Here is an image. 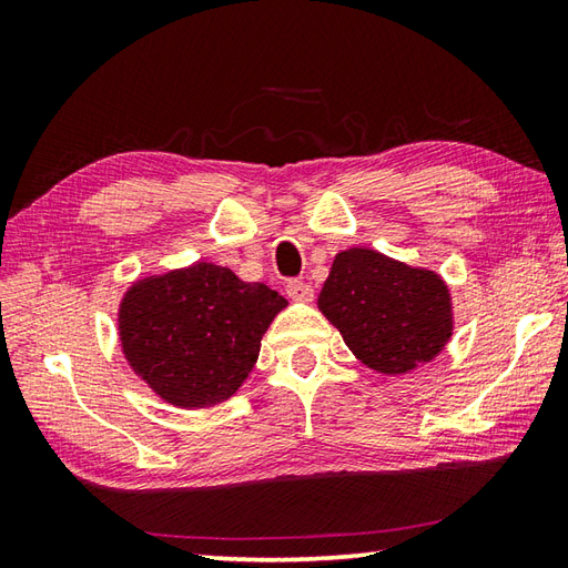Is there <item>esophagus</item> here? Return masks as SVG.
<instances>
[{
	"instance_id": "1",
	"label": "esophagus",
	"mask_w": 568,
	"mask_h": 568,
	"mask_svg": "<svg viewBox=\"0 0 568 568\" xmlns=\"http://www.w3.org/2000/svg\"><path fill=\"white\" fill-rule=\"evenodd\" d=\"M285 293L291 300H295V303H312V297H315V293H312V287L303 281H291L285 285Z\"/></svg>"
}]
</instances>
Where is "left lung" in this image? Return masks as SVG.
Segmentation results:
<instances>
[{"instance_id":"1","label":"left lung","mask_w":568,"mask_h":568,"mask_svg":"<svg viewBox=\"0 0 568 568\" xmlns=\"http://www.w3.org/2000/svg\"><path fill=\"white\" fill-rule=\"evenodd\" d=\"M317 307L361 364L383 376H405L429 364L454 334L444 277L368 246L336 253Z\"/></svg>"}]
</instances>
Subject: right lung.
Wrapping results in <instances>:
<instances>
[{
	"label": "right lung",
	"instance_id": "right-lung-1",
	"mask_svg": "<svg viewBox=\"0 0 568 568\" xmlns=\"http://www.w3.org/2000/svg\"><path fill=\"white\" fill-rule=\"evenodd\" d=\"M287 300L210 261L136 277L119 300L129 368L180 409L229 400L253 371L261 339Z\"/></svg>",
	"mask_w": 568,
	"mask_h": 568
}]
</instances>
